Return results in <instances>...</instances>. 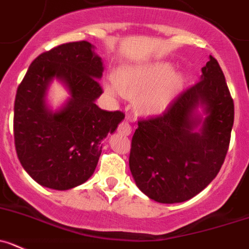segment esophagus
Here are the masks:
<instances>
[{"label":"esophagus","instance_id":"1","mask_svg":"<svg viewBox=\"0 0 249 249\" xmlns=\"http://www.w3.org/2000/svg\"><path fill=\"white\" fill-rule=\"evenodd\" d=\"M118 131H119V134H122V135L129 136L130 134H131V126H130L129 123L125 120V122H123L122 124L119 125V127H118Z\"/></svg>","mask_w":249,"mask_h":249}]
</instances>
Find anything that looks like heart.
<instances>
[{"label": "heart", "instance_id": "1", "mask_svg": "<svg viewBox=\"0 0 249 249\" xmlns=\"http://www.w3.org/2000/svg\"><path fill=\"white\" fill-rule=\"evenodd\" d=\"M184 75L172 71L168 62H155L143 66H123L117 71L115 82L107 83L114 93L139 94V106L148 113H157L169 106L184 85Z\"/></svg>", "mask_w": 249, "mask_h": 249}]
</instances>
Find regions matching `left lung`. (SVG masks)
<instances>
[{"instance_id": "1", "label": "left lung", "mask_w": 249, "mask_h": 249, "mask_svg": "<svg viewBox=\"0 0 249 249\" xmlns=\"http://www.w3.org/2000/svg\"><path fill=\"white\" fill-rule=\"evenodd\" d=\"M233 118L224 72L210 55L196 85L180 93L163 114L138 123L129 167L139 189L162 204L183 203L199 194L224 163Z\"/></svg>"}]
</instances>
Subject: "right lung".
Instances as JSON below:
<instances>
[{
  "label": "right lung",
  "instance_id": "add662e5",
  "mask_svg": "<svg viewBox=\"0 0 249 249\" xmlns=\"http://www.w3.org/2000/svg\"><path fill=\"white\" fill-rule=\"evenodd\" d=\"M103 62L88 41H73L39 55L28 69L15 101V143L20 164L36 183L67 190L88 180L102 153V141L125 115L98 108ZM69 92L54 112L46 102L51 82Z\"/></svg>",
  "mask_w": 249,
  "mask_h": 249
}]
</instances>
